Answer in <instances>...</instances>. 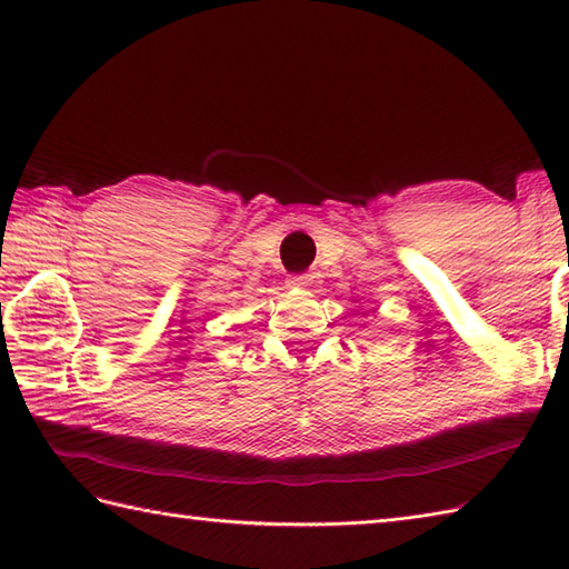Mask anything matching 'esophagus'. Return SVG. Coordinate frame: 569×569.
Masks as SVG:
<instances>
[{
    "mask_svg": "<svg viewBox=\"0 0 569 569\" xmlns=\"http://www.w3.org/2000/svg\"><path fill=\"white\" fill-rule=\"evenodd\" d=\"M312 278H316V276H310V273L293 276V278H291V286H296V288H310L312 283H316V281H312Z\"/></svg>",
    "mask_w": 569,
    "mask_h": 569,
    "instance_id": "obj_1",
    "label": "esophagus"
}]
</instances>
